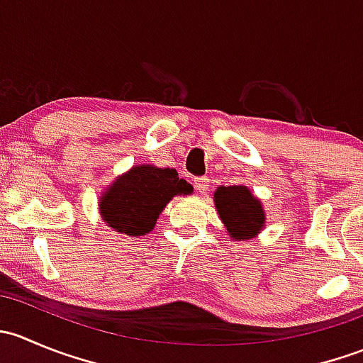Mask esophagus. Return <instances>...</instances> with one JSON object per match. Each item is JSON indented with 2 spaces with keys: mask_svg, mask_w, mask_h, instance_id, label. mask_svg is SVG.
Instances as JSON below:
<instances>
[{
  "mask_svg": "<svg viewBox=\"0 0 363 363\" xmlns=\"http://www.w3.org/2000/svg\"><path fill=\"white\" fill-rule=\"evenodd\" d=\"M193 184H195L196 191L205 193V191H207V188H208V179L207 177H196Z\"/></svg>",
  "mask_w": 363,
  "mask_h": 363,
  "instance_id": "esophagus-1",
  "label": "esophagus"
}]
</instances>
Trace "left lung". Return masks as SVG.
Listing matches in <instances>:
<instances>
[{
    "instance_id": "obj_1",
    "label": "left lung",
    "mask_w": 363,
    "mask_h": 363,
    "mask_svg": "<svg viewBox=\"0 0 363 363\" xmlns=\"http://www.w3.org/2000/svg\"><path fill=\"white\" fill-rule=\"evenodd\" d=\"M214 202L232 239H252L259 233L265 216L246 186H221L214 193Z\"/></svg>"
}]
</instances>
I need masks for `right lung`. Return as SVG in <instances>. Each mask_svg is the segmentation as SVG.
Returning <instances> with one entry per match:
<instances>
[{
    "instance_id": "1",
    "label": "right lung",
    "mask_w": 363,
    "mask_h": 363,
    "mask_svg": "<svg viewBox=\"0 0 363 363\" xmlns=\"http://www.w3.org/2000/svg\"><path fill=\"white\" fill-rule=\"evenodd\" d=\"M193 188L179 179L174 168L140 164L117 179L101 199V216L108 226L126 235H145L156 225L160 212L175 195H188Z\"/></svg>"
}]
</instances>
